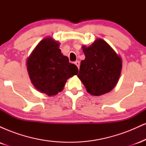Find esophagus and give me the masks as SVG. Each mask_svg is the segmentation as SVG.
Instances as JSON below:
<instances>
[{"label":"esophagus","mask_w":146,"mask_h":146,"mask_svg":"<svg viewBox=\"0 0 146 146\" xmlns=\"http://www.w3.org/2000/svg\"><path fill=\"white\" fill-rule=\"evenodd\" d=\"M75 64L77 66H78V68H80V62H79V61H75Z\"/></svg>","instance_id":"34e87169"}]
</instances>
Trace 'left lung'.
Instances as JSON below:
<instances>
[{
	"label": "left lung",
	"instance_id": "1",
	"mask_svg": "<svg viewBox=\"0 0 146 146\" xmlns=\"http://www.w3.org/2000/svg\"><path fill=\"white\" fill-rule=\"evenodd\" d=\"M82 48L85 59L81 61L78 77L86 91L94 96L109 93L116 86L121 75V58L101 38Z\"/></svg>",
	"mask_w": 146,
	"mask_h": 146
}]
</instances>
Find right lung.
<instances>
[{
	"label": "right lung",
	"mask_w": 146,
	"mask_h": 146,
	"mask_svg": "<svg viewBox=\"0 0 146 146\" xmlns=\"http://www.w3.org/2000/svg\"><path fill=\"white\" fill-rule=\"evenodd\" d=\"M51 37L42 39L27 60V69L33 86L38 91L53 96L61 92L66 80L78 73Z\"/></svg>",
	"instance_id": "obj_1"
}]
</instances>
